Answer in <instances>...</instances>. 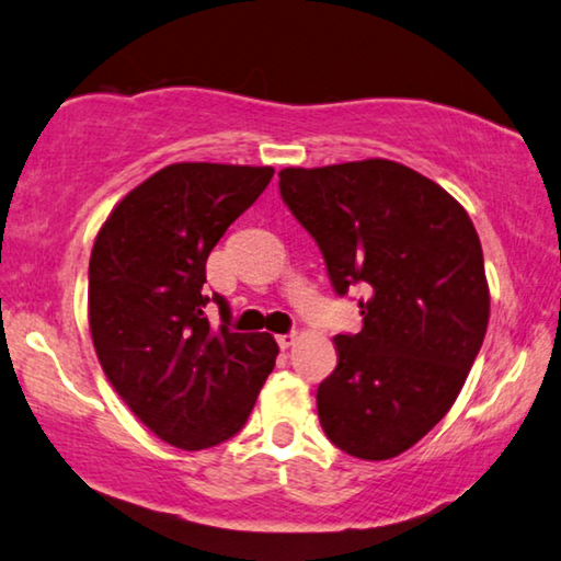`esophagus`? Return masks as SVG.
Returning <instances> with one entry per match:
<instances>
[{"instance_id":"34e87169","label":"esophagus","mask_w":561,"mask_h":561,"mask_svg":"<svg viewBox=\"0 0 561 561\" xmlns=\"http://www.w3.org/2000/svg\"><path fill=\"white\" fill-rule=\"evenodd\" d=\"M294 341H297V334H294V331H291V334H279V336H277L279 348H289V346L294 344Z\"/></svg>"}]
</instances>
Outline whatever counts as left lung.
I'll use <instances>...</instances> for the list:
<instances>
[{"label":"left lung","mask_w":561,"mask_h":561,"mask_svg":"<svg viewBox=\"0 0 561 561\" xmlns=\"http://www.w3.org/2000/svg\"><path fill=\"white\" fill-rule=\"evenodd\" d=\"M279 193L339 297L368 289L364 329L334 336L339 364L317 391L321 428L354 458H396L450 411L485 339L480 237L450 193L383 158L284 168Z\"/></svg>","instance_id":"left-lung-1"}]
</instances>
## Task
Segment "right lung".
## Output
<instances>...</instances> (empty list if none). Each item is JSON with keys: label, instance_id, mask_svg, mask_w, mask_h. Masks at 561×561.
Listing matches in <instances>:
<instances>
[{"label": "right lung", "instance_id": "right-lung-1", "mask_svg": "<svg viewBox=\"0 0 561 561\" xmlns=\"http://www.w3.org/2000/svg\"><path fill=\"white\" fill-rule=\"evenodd\" d=\"M272 175L270 165L173 163L133 187L93 242L89 327L103 374L180 450L232 438L279 354L272 334L230 331L227 301L203 294L213 247ZM210 298L220 328L204 317Z\"/></svg>", "mask_w": 561, "mask_h": 561}]
</instances>
